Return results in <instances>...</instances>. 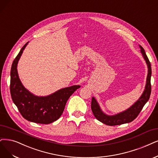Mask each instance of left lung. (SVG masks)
Wrapping results in <instances>:
<instances>
[{
    "label": "left lung",
    "instance_id": "obj_1",
    "mask_svg": "<svg viewBox=\"0 0 158 158\" xmlns=\"http://www.w3.org/2000/svg\"><path fill=\"white\" fill-rule=\"evenodd\" d=\"M141 48V52L144 58V60L148 66V75L147 78V84L145 86V89L141 96L139 100L134 103L132 106L129 109L124 110V111L116 114L113 116H109L103 113L100 109V106L98 103L96 99L92 97L91 102V109L95 117L102 123L108 126H116L120 125L126 123H129L135 120L140 112L141 111L144 105L147 103L150 96L151 94V75H152V68L151 64L148 58L146 55V52L144 49L141 45H139Z\"/></svg>",
    "mask_w": 158,
    "mask_h": 158
}]
</instances>
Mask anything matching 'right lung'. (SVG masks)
<instances>
[{"label":"right lung","mask_w":158,"mask_h":158,"mask_svg":"<svg viewBox=\"0 0 158 158\" xmlns=\"http://www.w3.org/2000/svg\"><path fill=\"white\" fill-rule=\"evenodd\" d=\"M28 43L21 48L11 65V96L23 118L37 124H48L60 117L69 98L81 86L74 85L67 87L45 97L36 96L27 90L19 78L17 66Z\"/></svg>","instance_id":"add662e5"}]
</instances>
